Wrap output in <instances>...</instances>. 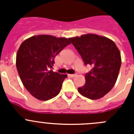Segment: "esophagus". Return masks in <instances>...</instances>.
Here are the masks:
<instances>
[{
    "mask_svg": "<svg viewBox=\"0 0 134 134\" xmlns=\"http://www.w3.org/2000/svg\"><path fill=\"white\" fill-rule=\"evenodd\" d=\"M68 75L69 77H75L76 75H75V74H69Z\"/></svg>",
    "mask_w": 134,
    "mask_h": 134,
    "instance_id": "1",
    "label": "esophagus"
}]
</instances>
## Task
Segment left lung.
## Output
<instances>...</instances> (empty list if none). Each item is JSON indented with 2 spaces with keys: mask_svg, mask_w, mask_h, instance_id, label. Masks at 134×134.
I'll list each match as a JSON object with an SVG mask.
<instances>
[{
  "mask_svg": "<svg viewBox=\"0 0 134 134\" xmlns=\"http://www.w3.org/2000/svg\"><path fill=\"white\" fill-rule=\"evenodd\" d=\"M86 65L92 69L86 74V83L77 90L91 100L103 97L113 88L121 65L120 51L113 40L93 34L69 38Z\"/></svg>",
  "mask_w": 134,
  "mask_h": 134,
  "instance_id": "8db88e82",
  "label": "left lung"
}]
</instances>
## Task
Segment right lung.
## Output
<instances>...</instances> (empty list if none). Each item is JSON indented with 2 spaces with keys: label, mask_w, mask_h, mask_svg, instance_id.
<instances>
[{
  "label": "right lung",
  "mask_w": 134,
  "mask_h": 134,
  "mask_svg": "<svg viewBox=\"0 0 134 134\" xmlns=\"http://www.w3.org/2000/svg\"><path fill=\"white\" fill-rule=\"evenodd\" d=\"M69 39L51 35H38L21 43L16 56V67L24 87L40 100H48L60 92L67 74L54 72V57Z\"/></svg>",
  "instance_id": "add662e5"
}]
</instances>
